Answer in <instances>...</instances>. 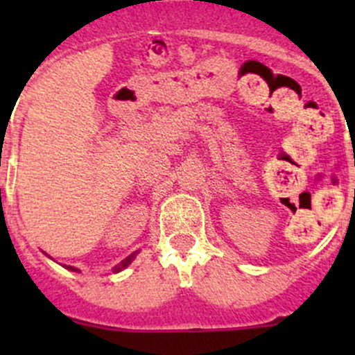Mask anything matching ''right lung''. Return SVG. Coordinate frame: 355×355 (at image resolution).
I'll list each match as a JSON object with an SVG mask.
<instances>
[{
	"instance_id": "right-lung-1",
	"label": "right lung",
	"mask_w": 355,
	"mask_h": 355,
	"mask_svg": "<svg viewBox=\"0 0 355 355\" xmlns=\"http://www.w3.org/2000/svg\"><path fill=\"white\" fill-rule=\"evenodd\" d=\"M137 254H139V250H135V252H132L130 256L125 257V259L121 261V263H118L116 266L113 268V273H120L121 270H125V268H127L128 264H130L132 261L135 259V256H137ZM46 256H48V254H46ZM48 257H49V256H48ZM51 259H53V257H51ZM65 268H67V270H70V271H75V273H78V271H80V270H78V268H75V266H68V264H65Z\"/></svg>"
}]
</instances>
